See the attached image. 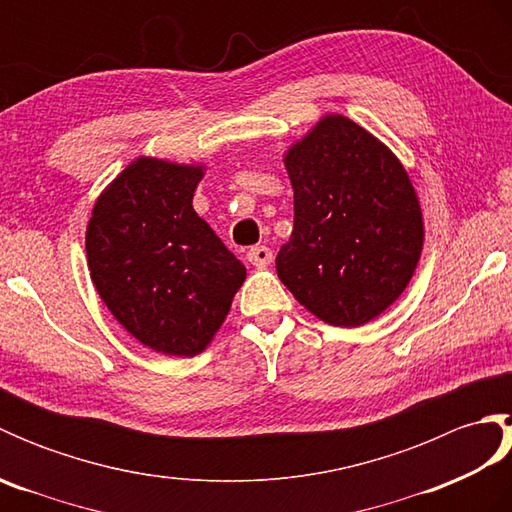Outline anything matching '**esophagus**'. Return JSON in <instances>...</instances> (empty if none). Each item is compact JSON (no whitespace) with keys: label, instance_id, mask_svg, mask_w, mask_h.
I'll return each instance as SVG.
<instances>
[{"label":"esophagus","instance_id":"esophagus-1","mask_svg":"<svg viewBox=\"0 0 512 512\" xmlns=\"http://www.w3.org/2000/svg\"><path fill=\"white\" fill-rule=\"evenodd\" d=\"M246 259L250 264H253L255 268H266V266H270L273 264V259H275V255H273V250H270L268 246H253L246 253Z\"/></svg>","mask_w":512,"mask_h":512}]
</instances>
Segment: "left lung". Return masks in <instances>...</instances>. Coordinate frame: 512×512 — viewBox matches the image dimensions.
<instances>
[{
  "label": "left lung",
  "instance_id": "obj_1",
  "mask_svg": "<svg viewBox=\"0 0 512 512\" xmlns=\"http://www.w3.org/2000/svg\"><path fill=\"white\" fill-rule=\"evenodd\" d=\"M295 226L275 259L303 308L336 328L383 314L407 288L424 242L416 189L391 151L341 114L292 145Z\"/></svg>",
  "mask_w": 512,
  "mask_h": 512
}]
</instances>
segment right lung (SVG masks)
Returning <instances> with one entry per match:
<instances>
[{
    "instance_id": "right-lung-1",
    "label": "right lung",
    "mask_w": 512,
    "mask_h": 512,
    "mask_svg": "<svg viewBox=\"0 0 512 512\" xmlns=\"http://www.w3.org/2000/svg\"><path fill=\"white\" fill-rule=\"evenodd\" d=\"M202 165L138 158L96 200L85 233L94 288L149 350L195 356L220 330L246 268L193 211Z\"/></svg>"
}]
</instances>
